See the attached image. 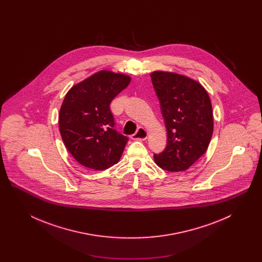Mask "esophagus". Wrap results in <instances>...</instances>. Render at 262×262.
Here are the masks:
<instances>
[{"mask_svg": "<svg viewBox=\"0 0 262 262\" xmlns=\"http://www.w3.org/2000/svg\"><path fill=\"white\" fill-rule=\"evenodd\" d=\"M148 137V133L145 128L143 127H139L137 129V133L135 135L132 136V139H135V140H145Z\"/></svg>", "mask_w": 262, "mask_h": 262, "instance_id": "esophagus-1", "label": "esophagus"}]
</instances>
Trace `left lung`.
I'll list each match as a JSON object with an SVG mask.
<instances>
[{"instance_id":"8db88e82","label":"left lung","mask_w":262,"mask_h":262,"mask_svg":"<svg viewBox=\"0 0 262 262\" xmlns=\"http://www.w3.org/2000/svg\"><path fill=\"white\" fill-rule=\"evenodd\" d=\"M150 76L167 129V146L154 154V160L169 172L186 171L210 143L213 112L209 95L200 82L186 75L156 71Z\"/></svg>"}]
</instances>
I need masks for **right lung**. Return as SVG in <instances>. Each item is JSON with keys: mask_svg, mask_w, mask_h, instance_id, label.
<instances>
[{"mask_svg": "<svg viewBox=\"0 0 262 262\" xmlns=\"http://www.w3.org/2000/svg\"><path fill=\"white\" fill-rule=\"evenodd\" d=\"M129 82L128 75L100 71L66 94L59 115L60 134L82 166L102 171L122 157L128 138L114 128L110 103Z\"/></svg>", "mask_w": 262, "mask_h": 262, "instance_id": "1", "label": "right lung"}]
</instances>
